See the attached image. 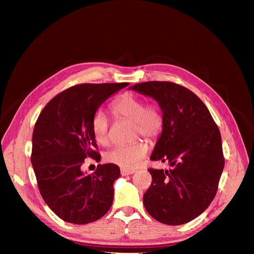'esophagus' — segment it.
Returning a JSON list of instances; mask_svg holds the SVG:
<instances>
[{
    "label": "esophagus",
    "instance_id": "1",
    "mask_svg": "<svg viewBox=\"0 0 254 254\" xmlns=\"http://www.w3.org/2000/svg\"><path fill=\"white\" fill-rule=\"evenodd\" d=\"M134 170H126V168H121V174L122 176H127V175H132L134 174Z\"/></svg>",
    "mask_w": 254,
    "mask_h": 254
}]
</instances>
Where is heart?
<instances>
[{"label":"heart","mask_w":254,"mask_h":254,"mask_svg":"<svg viewBox=\"0 0 254 254\" xmlns=\"http://www.w3.org/2000/svg\"><path fill=\"white\" fill-rule=\"evenodd\" d=\"M115 117L132 121L134 136L142 135L149 141L156 140L164 127V118L160 107L156 104H146L144 99L134 94H124L112 105ZM92 132L95 140L102 145L110 143V121L103 111H96L92 118ZM147 145L141 140L131 144L117 145L106 153V160L123 168L133 167L147 152Z\"/></svg>","instance_id":"obj_1"}]
</instances>
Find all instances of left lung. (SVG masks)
<instances>
[{"label": "left lung", "mask_w": 254, "mask_h": 254, "mask_svg": "<svg viewBox=\"0 0 254 254\" xmlns=\"http://www.w3.org/2000/svg\"><path fill=\"white\" fill-rule=\"evenodd\" d=\"M131 89L156 99L162 110L164 127L150 160L172 166L148 170L152 182L143 197L145 209L162 224H187L216 195L225 166L219 129L201 99L186 87L146 81Z\"/></svg>", "instance_id": "8db88e82"}]
</instances>
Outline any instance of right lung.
Here are the masks:
<instances>
[{
  "label": "right lung",
  "instance_id": "1",
  "mask_svg": "<svg viewBox=\"0 0 254 254\" xmlns=\"http://www.w3.org/2000/svg\"><path fill=\"white\" fill-rule=\"evenodd\" d=\"M128 84H76L52 98L36 122L30 161L38 189L45 203L64 221L90 224L110 209L120 167L98 164L93 174L84 175L81 165L87 157L101 160L91 126L94 113Z\"/></svg>",
  "mask_w": 254,
  "mask_h": 254
}]
</instances>
